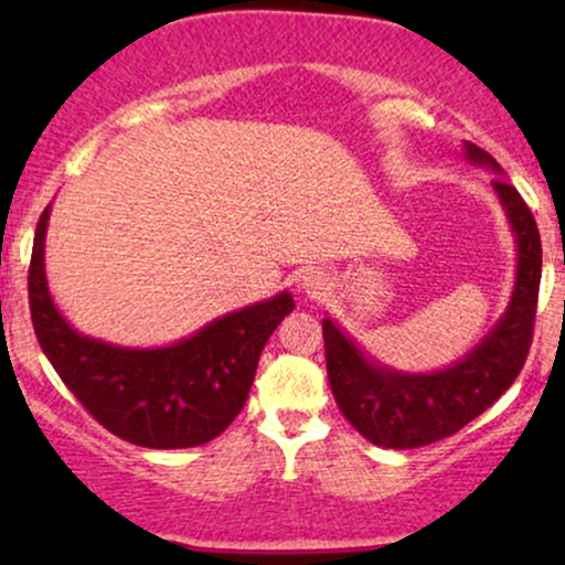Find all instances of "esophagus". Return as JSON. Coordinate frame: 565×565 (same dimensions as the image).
<instances>
[{
  "instance_id": "1",
  "label": "esophagus",
  "mask_w": 565,
  "mask_h": 565,
  "mask_svg": "<svg viewBox=\"0 0 565 565\" xmlns=\"http://www.w3.org/2000/svg\"><path fill=\"white\" fill-rule=\"evenodd\" d=\"M297 287L302 289L305 297H321L323 289H327V276L321 270H305V274L297 278Z\"/></svg>"
}]
</instances>
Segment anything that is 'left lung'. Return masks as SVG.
Masks as SVG:
<instances>
[{"instance_id": "8db88e82", "label": "left lung", "mask_w": 565, "mask_h": 565, "mask_svg": "<svg viewBox=\"0 0 565 565\" xmlns=\"http://www.w3.org/2000/svg\"><path fill=\"white\" fill-rule=\"evenodd\" d=\"M465 157L502 174V167L472 142H465ZM494 191L515 233V289L502 319L465 359L430 374L395 372L369 361L332 319L321 321L327 374L337 406L374 446L417 449L454 436L494 404L526 364L540 297L542 242L521 193L502 178L494 180Z\"/></svg>"}]
</instances>
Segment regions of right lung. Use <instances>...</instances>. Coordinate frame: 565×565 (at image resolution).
Returning a JSON list of instances; mask_svg holds the SVG:
<instances>
[{
	"label": "right lung",
	"instance_id": "obj_1",
	"mask_svg": "<svg viewBox=\"0 0 565 565\" xmlns=\"http://www.w3.org/2000/svg\"><path fill=\"white\" fill-rule=\"evenodd\" d=\"M50 206L34 233L29 308L57 377L106 430L146 449H188L217 438L242 412L257 361L284 316L289 291L206 323L167 348H119L76 332L55 308L44 276Z\"/></svg>",
	"mask_w": 565,
	"mask_h": 565
}]
</instances>
